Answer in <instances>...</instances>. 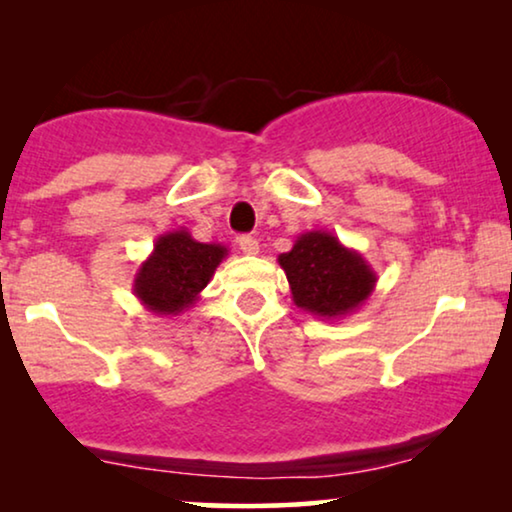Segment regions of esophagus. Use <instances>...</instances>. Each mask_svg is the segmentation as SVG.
<instances>
[{"label": "esophagus", "mask_w": 512, "mask_h": 512, "mask_svg": "<svg viewBox=\"0 0 512 512\" xmlns=\"http://www.w3.org/2000/svg\"><path fill=\"white\" fill-rule=\"evenodd\" d=\"M237 244H240L242 254H247V256H256L258 254V240H256V237L242 235L240 240H237Z\"/></svg>", "instance_id": "34e87169"}]
</instances>
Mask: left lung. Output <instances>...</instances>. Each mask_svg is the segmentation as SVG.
Masks as SVG:
<instances>
[{"instance_id":"obj_1","label":"left lung","mask_w":512,"mask_h":512,"mask_svg":"<svg viewBox=\"0 0 512 512\" xmlns=\"http://www.w3.org/2000/svg\"><path fill=\"white\" fill-rule=\"evenodd\" d=\"M277 261L289 279L293 303L319 319L354 314L377 284L366 258L326 230L303 233Z\"/></svg>"}]
</instances>
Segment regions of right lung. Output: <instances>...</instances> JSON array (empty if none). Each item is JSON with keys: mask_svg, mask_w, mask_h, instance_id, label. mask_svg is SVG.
Returning a JSON list of instances; mask_svg holds the SVG:
<instances>
[{"mask_svg": "<svg viewBox=\"0 0 512 512\" xmlns=\"http://www.w3.org/2000/svg\"><path fill=\"white\" fill-rule=\"evenodd\" d=\"M228 249L193 240L186 228L160 235L149 258L139 265L132 293L158 317H177L200 300Z\"/></svg>", "mask_w": 512, "mask_h": 512, "instance_id": "add662e5", "label": "right lung"}]
</instances>
